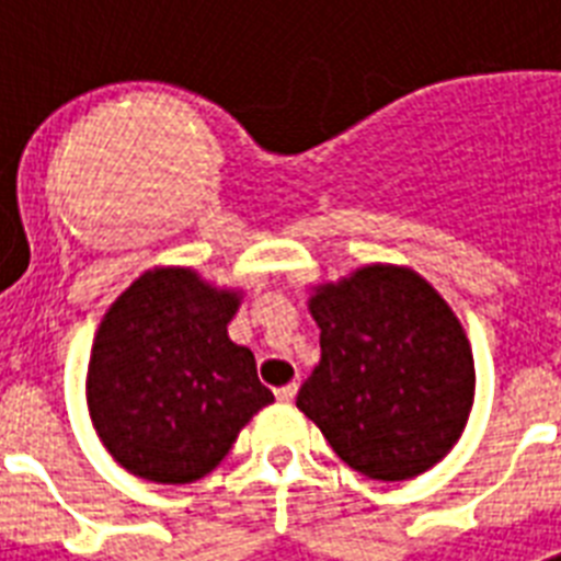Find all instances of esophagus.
<instances>
[{"instance_id":"1","label":"esophagus","mask_w":561,"mask_h":561,"mask_svg":"<svg viewBox=\"0 0 561 561\" xmlns=\"http://www.w3.org/2000/svg\"><path fill=\"white\" fill-rule=\"evenodd\" d=\"M297 390H299L297 381L285 383V387H279V390H276V399H279V401H294V399H297Z\"/></svg>"}]
</instances>
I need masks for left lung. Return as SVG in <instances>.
Here are the masks:
<instances>
[{
  "instance_id": "left-lung-1",
  "label": "left lung",
  "mask_w": 561,
  "mask_h": 561,
  "mask_svg": "<svg viewBox=\"0 0 561 561\" xmlns=\"http://www.w3.org/2000/svg\"><path fill=\"white\" fill-rule=\"evenodd\" d=\"M320 364L297 408L373 480L434 469L466 431L474 355L460 317L404 264H364L311 288Z\"/></svg>"
}]
</instances>
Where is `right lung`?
Listing matches in <instances>:
<instances>
[{
	"label": "right lung",
	"mask_w": 561,
	"mask_h": 561,
	"mask_svg": "<svg viewBox=\"0 0 561 561\" xmlns=\"http://www.w3.org/2000/svg\"><path fill=\"white\" fill-rule=\"evenodd\" d=\"M241 297L169 264L145 271L107 308L92 341L87 408L122 469L151 483H194L271 404L253 352L227 334Z\"/></svg>",
	"instance_id": "right-lung-1"
}]
</instances>
